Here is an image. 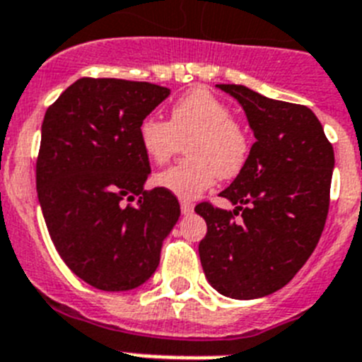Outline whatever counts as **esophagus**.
Segmentation results:
<instances>
[{
	"label": "esophagus",
	"mask_w": 362,
	"mask_h": 362,
	"mask_svg": "<svg viewBox=\"0 0 362 362\" xmlns=\"http://www.w3.org/2000/svg\"><path fill=\"white\" fill-rule=\"evenodd\" d=\"M180 209H182V214H191V213H193V209H194V205L191 204V202H187V200H182L180 202Z\"/></svg>",
	"instance_id": "34e87169"
}]
</instances>
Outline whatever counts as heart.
Returning a JSON list of instances; mask_svg holds the SVG:
<instances>
[{"instance_id":"heart-1","label":"heart","mask_w":362,"mask_h":362,"mask_svg":"<svg viewBox=\"0 0 362 362\" xmlns=\"http://www.w3.org/2000/svg\"><path fill=\"white\" fill-rule=\"evenodd\" d=\"M146 157L165 164L187 144L189 158L157 175L155 182L182 200L204 193L218 177H236L249 157V136L233 112L205 88H194L171 106L169 122L148 115L139 126Z\"/></svg>"}]
</instances>
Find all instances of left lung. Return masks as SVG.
I'll return each instance as SVG.
<instances>
[{
	"mask_svg": "<svg viewBox=\"0 0 362 362\" xmlns=\"http://www.w3.org/2000/svg\"><path fill=\"white\" fill-rule=\"evenodd\" d=\"M242 104L256 142L223 189L234 211L202 202L207 223L198 245L205 278L220 294L256 299L279 291L317 245L330 204L334 148L310 108L263 97L242 84H218ZM243 211L244 220L233 216Z\"/></svg>",
	"mask_w": 362,
	"mask_h": 362,
	"instance_id": "left-lung-1",
	"label": "left lung"
}]
</instances>
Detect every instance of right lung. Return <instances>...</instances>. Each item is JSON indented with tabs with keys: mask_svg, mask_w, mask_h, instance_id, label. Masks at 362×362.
<instances>
[{
	"mask_svg": "<svg viewBox=\"0 0 362 362\" xmlns=\"http://www.w3.org/2000/svg\"><path fill=\"white\" fill-rule=\"evenodd\" d=\"M169 93L151 83L83 77L45 113L39 205L68 269L99 291L148 281L180 216L173 193L144 189L151 168L139 141L141 122Z\"/></svg>",
	"mask_w": 362,
	"mask_h": 362,
	"instance_id": "obj_1",
	"label": "right lung"
}]
</instances>
